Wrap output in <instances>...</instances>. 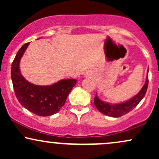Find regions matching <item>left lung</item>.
Returning <instances> with one entry per match:
<instances>
[{"label": "left lung", "instance_id": "obj_1", "mask_svg": "<svg viewBox=\"0 0 159 159\" xmlns=\"http://www.w3.org/2000/svg\"><path fill=\"white\" fill-rule=\"evenodd\" d=\"M149 78H148V72H147V81H146L145 84L142 87V89L138 93V95L134 96L132 99L125 102L121 104H115V105H111V104L102 101L97 97V96H95L94 98V104L95 106L98 109V111L102 113L103 114L107 115V116H112V117H119V116H123L130 112L132 109H134L139 102L144 97L146 93H147V87H148Z\"/></svg>", "mask_w": 159, "mask_h": 159}]
</instances>
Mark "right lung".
<instances>
[{
	"label": "right lung",
	"instance_id": "add662e5",
	"mask_svg": "<svg viewBox=\"0 0 159 159\" xmlns=\"http://www.w3.org/2000/svg\"><path fill=\"white\" fill-rule=\"evenodd\" d=\"M29 43H25L16 54L11 67V78L18 101L24 107L38 116H51L61 110L67 96L77 83L75 79H63L48 86L34 85L21 75V57Z\"/></svg>",
	"mask_w": 159,
	"mask_h": 159
}]
</instances>
